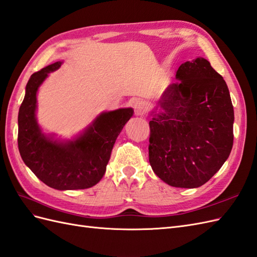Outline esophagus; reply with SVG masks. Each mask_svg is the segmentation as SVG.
<instances>
[{
    "label": "esophagus",
    "mask_w": 257,
    "mask_h": 257,
    "mask_svg": "<svg viewBox=\"0 0 257 257\" xmlns=\"http://www.w3.org/2000/svg\"><path fill=\"white\" fill-rule=\"evenodd\" d=\"M133 107L137 115H143L146 112V103L143 100H135L133 103Z\"/></svg>",
    "instance_id": "1"
}]
</instances>
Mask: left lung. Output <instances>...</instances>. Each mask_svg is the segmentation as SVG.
<instances>
[{"label": "left lung", "mask_w": 257, "mask_h": 257, "mask_svg": "<svg viewBox=\"0 0 257 257\" xmlns=\"http://www.w3.org/2000/svg\"><path fill=\"white\" fill-rule=\"evenodd\" d=\"M149 122V162L163 182L197 188L230 155L233 107L225 80L204 58L180 65Z\"/></svg>", "instance_id": "1"}]
</instances>
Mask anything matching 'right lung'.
<instances>
[{
    "mask_svg": "<svg viewBox=\"0 0 257 257\" xmlns=\"http://www.w3.org/2000/svg\"><path fill=\"white\" fill-rule=\"evenodd\" d=\"M60 61L33 73L18 113V149L24 162L40 180L58 190L86 189L102 178L113 145L133 109H119L100 114L78 140L59 144L45 137L36 120L37 91L47 73Z\"/></svg>",
    "mask_w": 257,
    "mask_h": 257,
    "instance_id": "obj_1",
    "label": "right lung"
}]
</instances>
